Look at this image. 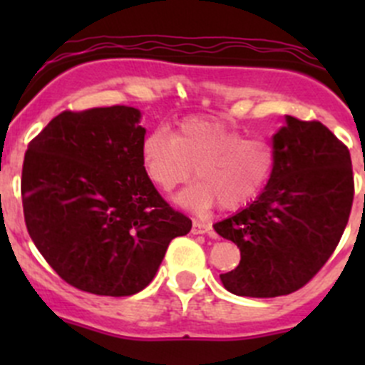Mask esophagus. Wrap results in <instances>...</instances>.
<instances>
[{
    "label": "esophagus",
    "instance_id": "34e87169",
    "mask_svg": "<svg viewBox=\"0 0 365 365\" xmlns=\"http://www.w3.org/2000/svg\"><path fill=\"white\" fill-rule=\"evenodd\" d=\"M210 231H212V224L194 219V222H192V233L194 235H205V233H210Z\"/></svg>",
    "mask_w": 365,
    "mask_h": 365
}]
</instances>
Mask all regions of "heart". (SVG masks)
Wrapping results in <instances>:
<instances>
[{
	"mask_svg": "<svg viewBox=\"0 0 365 365\" xmlns=\"http://www.w3.org/2000/svg\"><path fill=\"white\" fill-rule=\"evenodd\" d=\"M141 159L150 180L162 192L190 182L196 185L178 196V203L206 210L215 203L238 208L254 200L274 168L272 146L263 139L244 138L240 130L212 118H185L175 134L157 128L145 135Z\"/></svg>",
	"mask_w": 365,
	"mask_h": 365,
	"instance_id": "1",
	"label": "heart"
}]
</instances>
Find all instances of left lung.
I'll return each instance as SVG.
<instances>
[{"label":"left lung","mask_w":365,"mask_h":365,"mask_svg":"<svg viewBox=\"0 0 365 365\" xmlns=\"http://www.w3.org/2000/svg\"><path fill=\"white\" fill-rule=\"evenodd\" d=\"M351 157L319 121L286 116L274 135V168L247 208L213 224L240 249L235 270L220 274L240 297L289 295L307 284L339 244L353 205Z\"/></svg>","instance_id":"1"}]
</instances>
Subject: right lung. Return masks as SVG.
Listing matches in <instances>:
<instances>
[{
    "label": "right lung",
    "mask_w": 365,
    "mask_h": 365,
    "mask_svg": "<svg viewBox=\"0 0 365 365\" xmlns=\"http://www.w3.org/2000/svg\"><path fill=\"white\" fill-rule=\"evenodd\" d=\"M141 113L127 106L63 111L28 145L21 194L33 244L81 292L128 297L152 282L192 220L146 173Z\"/></svg>",
    "instance_id": "right-lung-1"
}]
</instances>
